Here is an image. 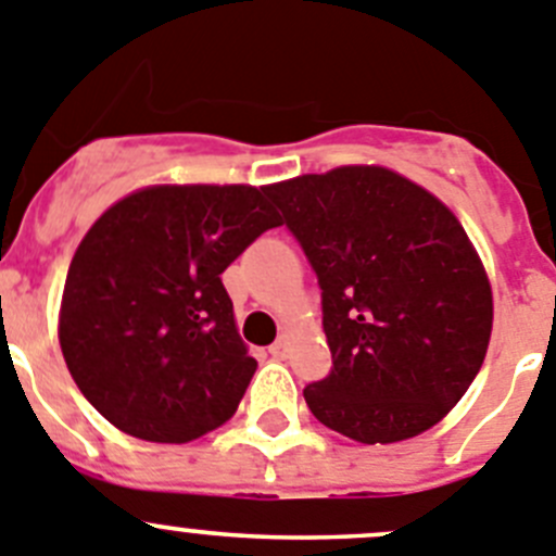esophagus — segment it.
<instances>
[{
  "mask_svg": "<svg viewBox=\"0 0 556 556\" xmlns=\"http://www.w3.org/2000/svg\"><path fill=\"white\" fill-rule=\"evenodd\" d=\"M288 352H290V343H288V338H277V343H271V349H268V354H271L274 359H285L288 357Z\"/></svg>",
  "mask_w": 556,
  "mask_h": 556,
  "instance_id": "obj_1",
  "label": "esophagus"
}]
</instances>
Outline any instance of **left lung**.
<instances>
[{
  "label": "left lung",
  "mask_w": 556,
  "mask_h": 556,
  "mask_svg": "<svg viewBox=\"0 0 556 556\" xmlns=\"http://www.w3.org/2000/svg\"><path fill=\"white\" fill-rule=\"evenodd\" d=\"M321 288L332 371L304 388L309 413L359 443L415 438L471 388L493 296L446 204L379 166L268 185Z\"/></svg>",
  "instance_id": "1"
}]
</instances>
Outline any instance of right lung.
I'll return each mask as SVG.
<instances>
[{
  "instance_id": "right-lung-1",
  "label": "right lung",
  "mask_w": 556,
  "mask_h": 556,
  "mask_svg": "<svg viewBox=\"0 0 556 556\" xmlns=\"http://www.w3.org/2000/svg\"><path fill=\"white\" fill-rule=\"evenodd\" d=\"M268 188L157 185L88 229L68 266L60 349L113 427L188 443L229 421L257 371L222 274L279 227Z\"/></svg>"
}]
</instances>
